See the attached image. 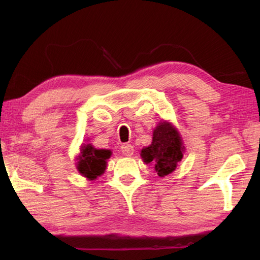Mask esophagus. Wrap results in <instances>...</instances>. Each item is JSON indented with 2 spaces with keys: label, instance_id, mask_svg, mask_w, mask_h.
Wrapping results in <instances>:
<instances>
[{
  "label": "esophagus",
  "instance_id": "obj_1",
  "mask_svg": "<svg viewBox=\"0 0 260 260\" xmlns=\"http://www.w3.org/2000/svg\"><path fill=\"white\" fill-rule=\"evenodd\" d=\"M120 151H121V153H123V155L131 156L132 154L134 153V147L131 144H123L120 146Z\"/></svg>",
  "mask_w": 260,
  "mask_h": 260
}]
</instances>
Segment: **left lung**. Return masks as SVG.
I'll use <instances>...</instances> for the list:
<instances>
[{"mask_svg":"<svg viewBox=\"0 0 260 260\" xmlns=\"http://www.w3.org/2000/svg\"><path fill=\"white\" fill-rule=\"evenodd\" d=\"M182 140L172 125L162 121L153 132L152 144L142 150L145 163H153L158 176L172 173L183 157Z\"/></svg>","mask_w":260,"mask_h":260,"instance_id":"left-lung-1","label":"left lung"}]
</instances>
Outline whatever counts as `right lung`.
Returning a JSON list of instances; mask_svg holds the SVG:
<instances>
[{
  "mask_svg": "<svg viewBox=\"0 0 260 260\" xmlns=\"http://www.w3.org/2000/svg\"><path fill=\"white\" fill-rule=\"evenodd\" d=\"M110 154L109 150H96L90 144L82 146L81 155L78 157V171L89 180H95L104 173Z\"/></svg>",
  "mask_w": 260,
  "mask_h": 260,
  "instance_id": "right-lung-1",
  "label": "right lung"
}]
</instances>
